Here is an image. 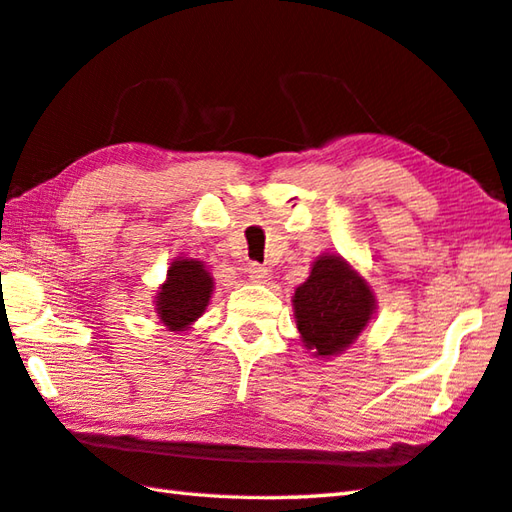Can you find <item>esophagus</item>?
<instances>
[{
	"instance_id": "esophagus-1",
	"label": "esophagus",
	"mask_w": 512,
	"mask_h": 512,
	"mask_svg": "<svg viewBox=\"0 0 512 512\" xmlns=\"http://www.w3.org/2000/svg\"><path fill=\"white\" fill-rule=\"evenodd\" d=\"M246 275L250 277V281H253V284H266L268 277H270L268 268L259 266V264H248L246 266Z\"/></svg>"
}]
</instances>
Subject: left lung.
Here are the masks:
<instances>
[{"instance_id": "left-lung-1", "label": "left lung", "mask_w": 512, "mask_h": 512, "mask_svg": "<svg viewBox=\"0 0 512 512\" xmlns=\"http://www.w3.org/2000/svg\"><path fill=\"white\" fill-rule=\"evenodd\" d=\"M297 330L314 356H339L376 312L374 292L341 255H319L310 277L292 295Z\"/></svg>"}]
</instances>
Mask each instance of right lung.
<instances>
[{
    "mask_svg": "<svg viewBox=\"0 0 512 512\" xmlns=\"http://www.w3.org/2000/svg\"><path fill=\"white\" fill-rule=\"evenodd\" d=\"M213 295V277L198 259H173L167 281L156 295V314L171 332L187 330L198 321Z\"/></svg>",
    "mask_w": 512,
    "mask_h": 512,
    "instance_id": "add662e5",
    "label": "right lung"
}]
</instances>
